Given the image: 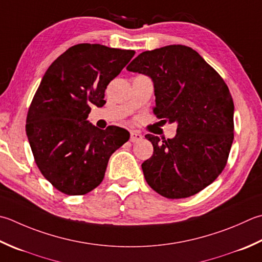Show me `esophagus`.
<instances>
[{
  "instance_id": "34e87169",
  "label": "esophagus",
  "mask_w": 262,
  "mask_h": 262,
  "mask_svg": "<svg viewBox=\"0 0 262 262\" xmlns=\"http://www.w3.org/2000/svg\"><path fill=\"white\" fill-rule=\"evenodd\" d=\"M142 138H143V135L140 134V133H138V132H135V130H132L130 132V142L135 143V142L141 141Z\"/></svg>"
}]
</instances>
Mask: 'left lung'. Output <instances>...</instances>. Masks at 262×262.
<instances>
[{"label":"left lung","mask_w":262,"mask_h":262,"mask_svg":"<svg viewBox=\"0 0 262 262\" xmlns=\"http://www.w3.org/2000/svg\"><path fill=\"white\" fill-rule=\"evenodd\" d=\"M127 70L151 77L153 112L178 124L173 138L145 135L153 145L152 157L142 163L145 181L168 199L202 191L224 170L234 140V102L226 83L185 45L142 52Z\"/></svg>","instance_id":"left-lung-1"}]
</instances>
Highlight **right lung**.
Wrapping results in <instances>:
<instances>
[{"instance_id":"obj_1","label":"right lung","mask_w":262,"mask_h":262,"mask_svg":"<svg viewBox=\"0 0 262 262\" xmlns=\"http://www.w3.org/2000/svg\"><path fill=\"white\" fill-rule=\"evenodd\" d=\"M135 51L101 44L71 46L46 70L29 105L26 133L42 175L67 195H84L103 181L112 153L129 140L124 128L89 124L91 105Z\"/></svg>"}]
</instances>
